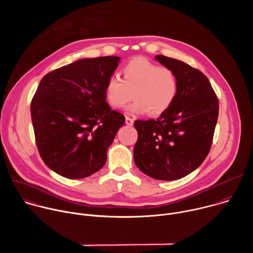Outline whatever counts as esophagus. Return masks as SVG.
<instances>
[{"label": "esophagus", "mask_w": 253, "mask_h": 253, "mask_svg": "<svg viewBox=\"0 0 253 253\" xmlns=\"http://www.w3.org/2000/svg\"><path fill=\"white\" fill-rule=\"evenodd\" d=\"M125 123H126L128 126H132L133 123H134V120H133L132 118H130V117H126V118H125Z\"/></svg>", "instance_id": "esophagus-1"}]
</instances>
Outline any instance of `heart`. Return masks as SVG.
I'll list each match as a JSON object with an SVG mask.
<instances>
[{"instance_id": "obj_1", "label": "heart", "mask_w": 253, "mask_h": 253, "mask_svg": "<svg viewBox=\"0 0 253 253\" xmlns=\"http://www.w3.org/2000/svg\"><path fill=\"white\" fill-rule=\"evenodd\" d=\"M123 80L117 76L108 79L105 86L107 102L114 108L123 107L135 98L127 108L130 114L159 116L168 110L179 91V81L175 72L167 67L136 57L122 69Z\"/></svg>"}]
</instances>
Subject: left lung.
I'll list each match as a JSON object with an SVG mask.
<instances>
[{
  "label": "left lung",
  "mask_w": 253,
  "mask_h": 253,
  "mask_svg": "<svg viewBox=\"0 0 253 253\" xmlns=\"http://www.w3.org/2000/svg\"><path fill=\"white\" fill-rule=\"evenodd\" d=\"M179 81L177 97L156 120H136V166L146 175L171 181L197 169L209 153L219 103L207 77L188 64L155 56Z\"/></svg>",
  "instance_id": "1"
}]
</instances>
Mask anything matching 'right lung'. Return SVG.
Segmentation results:
<instances>
[{
	"label": "right lung",
	"instance_id": "obj_1",
	"mask_svg": "<svg viewBox=\"0 0 253 253\" xmlns=\"http://www.w3.org/2000/svg\"><path fill=\"white\" fill-rule=\"evenodd\" d=\"M120 58H86L56 69L41 80L31 103L36 144L57 174L81 179L99 171L124 125L106 102L105 86Z\"/></svg>",
	"mask_w": 253,
	"mask_h": 253
}]
</instances>
